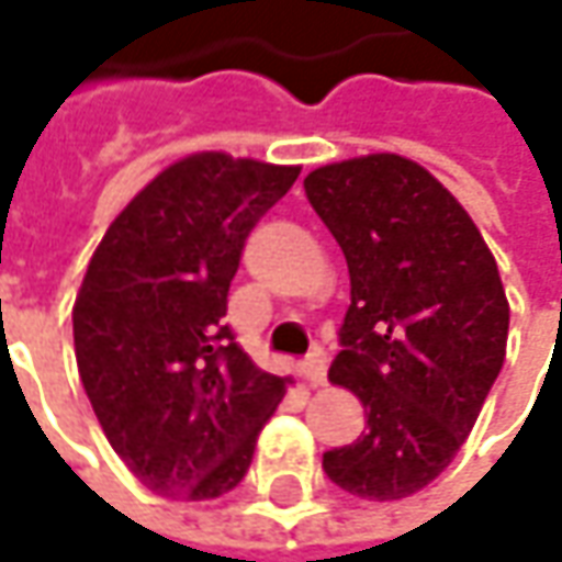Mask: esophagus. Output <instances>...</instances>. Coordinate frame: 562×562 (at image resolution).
Wrapping results in <instances>:
<instances>
[{
  "label": "esophagus",
  "mask_w": 562,
  "mask_h": 562,
  "mask_svg": "<svg viewBox=\"0 0 562 562\" xmlns=\"http://www.w3.org/2000/svg\"><path fill=\"white\" fill-rule=\"evenodd\" d=\"M303 378H306L313 387L325 384V378H328V357H325L322 350H315V353L306 357V362H303Z\"/></svg>",
  "instance_id": "34e87169"
}]
</instances>
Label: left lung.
<instances>
[{
    "instance_id": "8db88e82",
    "label": "left lung",
    "mask_w": 562,
    "mask_h": 562,
    "mask_svg": "<svg viewBox=\"0 0 562 562\" xmlns=\"http://www.w3.org/2000/svg\"><path fill=\"white\" fill-rule=\"evenodd\" d=\"M306 196L350 269L328 378L366 406V431L322 457L337 487L400 501L435 482L507 357L497 262L453 193L394 153L315 168Z\"/></svg>"
}]
</instances>
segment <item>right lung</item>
Masks as SVG:
<instances>
[{
	"label": "right lung",
	"instance_id": "1",
	"mask_svg": "<svg viewBox=\"0 0 562 562\" xmlns=\"http://www.w3.org/2000/svg\"><path fill=\"white\" fill-rule=\"evenodd\" d=\"M296 165L196 153L168 165L109 225L75 303L83 391L112 450L165 497L212 501L240 485L288 391L225 322L256 222Z\"/></svg>",
	"mask_w": 562,
	"mask_h": 562
}]
</instances>
